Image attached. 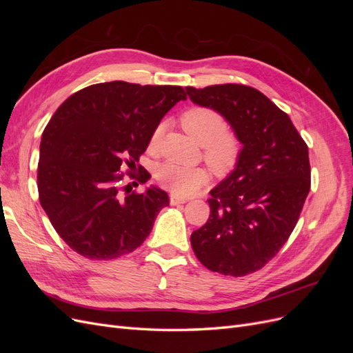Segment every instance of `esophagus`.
I'll return each mask as SVG.
<instances>
[{
	"instance_id": "34e87169",
	"label": "esophagus",
	"mask_w": 353,
	"mask_h": 353,
	"mask_svg": "<svg viewBox=\"0 0 353 353\" xmlns=\"http://www.w3.org/2000/svg\"><path fill=\"white\" fill-rule=\"evenodd\" d=\"M169 201H170V205H172V206H178V205H183V203H185L187 200L185 199H181V197H176L174 194H170Z\"/></svg>"
}]
</instances>
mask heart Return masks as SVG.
I'll list each match as a JSON object with an SVG mask.
<instances>
[{
    "mask_svg": "<svg viewBox=\"0 0 353 353\" xmlns=\"http://www.w3.org/2000/svg\"><path fill=\"white\" fill-rule=\"evenodd\" d=\"M181 125L196 143L203 145V157L213 172L227 174L237 163L240 141L227 131V121L219 112L209 108H191L181 116ZM163 131V123H159L153 130L148 141L152 152L159 148ZM156 179L172 194L187 197L208 183V172L201 168L165 162L157 168Z\"/></svg>",
    "mask_w": 353,
    "mask_h": 353,
    "instance_id": "b5f03b06",
    "label": "heart"
}]
</instances>
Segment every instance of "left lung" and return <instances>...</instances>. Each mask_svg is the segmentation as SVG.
<instances>
[{
	"instance_id": "1",
	"label": "left lung",
	"mask_w": 353,
	"mask_h": 353,
	"mask_svg": "<svg viewBox=\"0 0 353 353\" xmlns=\"http://www.w3.org/2000/svg\"><path fill=\"white\" fill-rule=\"evenodd\" d=\"M193 103L219 112L243 144L236 169L210 191V215L191 234L197 259L243 276L280 252L311 190L307 145L287 113L241 83L187 87Z\"/></svg>"
}]
</instances>
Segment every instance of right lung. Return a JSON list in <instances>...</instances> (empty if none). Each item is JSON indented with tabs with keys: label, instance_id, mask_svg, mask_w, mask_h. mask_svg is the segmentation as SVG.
Segmentation results:
<instances>
[{
	"label": "right lung",
	"instance_id": "1",
	"mask_svg": "<svg viewBox=\"0 0 353 353\" xmlns=\"http://www.w3.org/2000/svg\"><path fill=\"white\" fill-rule=\"evenodd\" d=\"M179 100L187 95L176 85L113 81L72 94L52 114L41 138L38 193L73 252L116 259L150 234L157 213L169 205L168 194L156 187L131 193L123 181L128 175L138 185L150 178L137 162Z\"/></svg>",
	"mask_w": 353,
	"mask_h": 353
}]
</instances>
